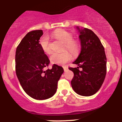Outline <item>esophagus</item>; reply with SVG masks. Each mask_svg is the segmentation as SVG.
Listing matches in <instances>:
<instances>
[{"label":"esophagus","mask_w":122,"mask_h":122,"mask_svg":"<svg viewBox=\"0 0 122 122\" xmlns=\"http://www.w3.org/2000/svg\"><path fill=\"white\" fill-rule=\"evenodd\" d=\"M63 69H64V71H65V72H66V71H67V69H68L67 67V66H63Z\"/></svg>","instance_id":"1"}]
</instances>
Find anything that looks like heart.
I'll use <instances>...</instances> for the list:
<instances>
[{
    "mask_svg": "<svg viewBox=\"0 0 122 122\" xmlns=\"http://www.w3.org/2000/svg\"><path fill=\"white\" fill-rule=\"evenodd\" d=\"M53 36L56 39L64 43L63 50L67 49L72 54L77 53L79 50V44L76 41L72 40L73 36L71 33L63 30H58L54 32ZM40 45L46 53L50 52V41L47 37L44 36L41 38ZM71 54L66 50L61 53H52L50 56V61L51 63L56 65H64L71 61Z\"/></svg>",
    "mask_w": 122,
    "mask_h": 122,
    "instance_id": "b5f03b06",
    "label": "heart"
}]
</instances>
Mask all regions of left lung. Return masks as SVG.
<instances>
[{
	"mask_svg": "<svg viewBox=\"0 0 122 122\" xmlns=\"http://www.w3.org/2000/svg\"><path fill=\"white\" fill-rule=\"evenodd\" d=\"M79 32L81 52L73 62L78 67L69 70L74 73L71 85L75 92L82 96L95 94L102 86L106 75L104 48L96 34L85 28L76 26ZM82 68L79 71V67Z\"/></svg>",
	"mask_w": 122,
	"mask_h": 122,
	"instance_id": "8db88e82",
	"label": "left lung"
}]
</instances>
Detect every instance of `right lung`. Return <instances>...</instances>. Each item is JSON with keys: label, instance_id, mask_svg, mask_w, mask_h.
<instances>
[{"label": "right lung", "instance_id": "right-lung-1", "mask_svg": "<svg viewBox=\"0 0 122 122\" xmlns=\"http://www.w3.org/2000/svg\"><path fill=\"white\" fill-rule=\"evenodd\" d=\"M43 32L35 30L26 34L16 48V74L25 92L36 100H46L56 93L57 82L64 70L54 64L51 69L44 71L50 61L40 45Z\"/></svg>", "mask_w": 122, "mask_h": 122}]
</instances>
